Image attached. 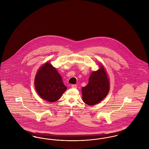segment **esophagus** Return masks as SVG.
<instances>
[{
  "label": "esophagus",
  "instance_id": "34e87169",
  "mask_svg": "<svg viewBox=\"0 0 149 149\" xmlns=\"http://www.w3.org/2000/svg\"><path fill=\"white\" fill-rule=\"evenodd\" d=\"M71 87H72V88H77V85H75V84H73V85H71Z\"/></svg>",
  "mask_w": 149,
  "mask_h": 149
}]
</instances>
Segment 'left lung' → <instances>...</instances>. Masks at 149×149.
<instances>
[{
	"instance_id": "1",
	"label": "left lung",
	"mask_w": 149,
	"mask_h": 149,
	"mask_svg": "<svg viewBox=\"0 0 149 149\" xmlns=\"http://www.w3.org/2000/svg\"><path fill=\"white\" fill-rule=\"evenodd\" d=\"M99 69L93 71L89 78V83L81 89L83 100L89 106H93L102 101L109 91V81L106 71L101 64Z\"/></svg>"
}]
</instances>
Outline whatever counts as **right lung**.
Returning a JSON list of instances; mask_svg holds the SVG:
<instances>
[{"label": "right lung", "instance_id": "add662e5", "mask_svg": "<svg viewBox=\"0 0 149 149\" xmlns=\"http://www.w3.org/2000/svg\"><path fill=\"white\" fill-rule=\"evenodd\" d=\"M35 85L39 96L51 103L60 98L67 89L61 75L49 62L43 64L37 72Z\"/></svg>", "mask_w": 149, "mask_h": 149}]
</instances>
